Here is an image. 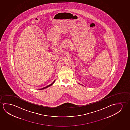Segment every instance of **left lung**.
<instances>
[{
	"label": "left lung",
	"mask_w": 130,
	"mask_h": 130,
	"mask_svg": "<svg viewBox=\"0 0 130 130\" xmlns=\"http://www.w3.org/2000/svg\"><path fill=\"white\" fill-rule=\"evenodd\" d=\"M78 84H79V83H78Z\"/></svg>",
	"instance_id": "obj_1"
}]
</instances>
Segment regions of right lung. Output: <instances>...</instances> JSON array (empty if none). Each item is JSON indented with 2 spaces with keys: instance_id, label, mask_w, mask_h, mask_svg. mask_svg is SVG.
Masks as SVG:
<instances>
[{
  "instance_id": "add662e5",
  "label": "right lung",
  "mask_w": 130,
  "mask_h": 130,
  "mask_svg": "<svg viewBox=\"0 0 130 130\" xmlns=\"http://www.w3.org/2000/svg\"><path fill=\"white\" fill-rule=\"evenodd\" d=\"M55 81H56V80H55L51 84H50V85H48V86H47L45 87H44V88H42V89H40L39 90H42V89H46V88H48V87H49L51 86H52V85H53L54 83V82H55Z\"/></svg>"
}]
</instances>
